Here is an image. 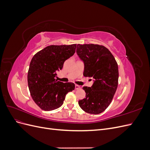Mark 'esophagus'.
Returning <instances> with one entry per match:
<instances>
[{"label": "esophagus", "mask_w": 150, "mask_h": 150, "mask_svg": "<svg viewBox=\"0 0 150 150\" xmlns=\"http://www.w3.org/2000/svg\"><path fill=\"white\" fill-rule=\"evenodd\" d=\"M75 89H77V90H79V89H81V86H79V85H78V84H76V85H75Z\"/></svg>", "instance_id": "esophagus-1"}]
</instances>
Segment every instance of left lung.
Instances as JSON below:
<instances>
[{"label":"left lung","mask_w":150,"mask_h":150,"mask_svg":"<svg viewBox=\"0 0 150 150\" xmlns=\"http://www.w3.org/2000/svg\"><path fill=\"white\" fill-rule=\"evenodd\" d=\"M76 52L84 63L83 75L94 79L91 87L84 86L86 98L79 105L85 112L98 115L109 106L118 84V66L109 49L102 45L78 44Z\"/></svg>","instance_id":"8db88e82"}]
</instances>
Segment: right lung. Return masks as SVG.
<instances>
[{"mask_svg":"<svg viewBox=\"0 0 150 150\" xmlns=\"http://www.w3.org/2000/svg\"><path fill=\"white\" fill-rule=\"evenodd\" d=\"M76 44L51 45L36 53L32 59L28 82L32 98L42 110L51 111L62 106L66 95L75 89L72 83L57 81L56 72L74 55Z\"/></svg>","mask_w":150,"mask_h":150,"instance_id":"add662e5","label":"right lung"}]
</instances>
